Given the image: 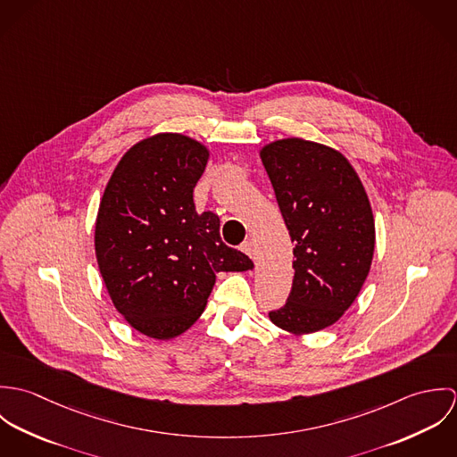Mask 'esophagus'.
<instances>
[{
  "instance_id": "obj_1",
  "label": "esophagus",
  "mask_w": 457,
  "mask_h": 457,
  "mask_svg": "<svg viewBox=\"0 0 457 457\" xmlns=\"http://www.w3.org/2000/svg\"><path fill=\"white\" fill-rule=\"evenodd\" d=\"M241 252L253 259V257H255V246H253V241H245V243L241 245Z\"/></svg>"
}]
</instances>
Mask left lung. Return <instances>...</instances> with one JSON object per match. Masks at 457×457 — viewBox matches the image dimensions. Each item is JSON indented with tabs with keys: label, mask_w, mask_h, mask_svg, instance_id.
I'll use <instances>...</instances> for the list:
<instances>
[{
	"label": "left lung",
	"mask_w": 457,
	"mask_h": 457,
	"mask_svg": "<svg viewBox=\"0 0 457 457\" xmlns=\"http://www.w3.org/2000/svg\"><path fill=\"white\" fill-rule=\"evenodd\" d=\"M262 163L294 243V281L274 326L310 334L332 326L359 295L375 252L366 190L336 149L304 138L263 145Z\"/></svg>",
	"instance_id": "obj_1"
}]
</instances>
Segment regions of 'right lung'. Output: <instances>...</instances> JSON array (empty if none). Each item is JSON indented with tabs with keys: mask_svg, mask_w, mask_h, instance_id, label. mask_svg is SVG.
<instances>
[{
	"mask_svg": "<svg viewBox=\"0 0 457 457\" xmlns=\"http://www.w3.org/2000/svg\"><path fill=\"white\" fill-rule=\"evenodd\" d=\"M207 160L194 138L156 133L123 154L100 200V274L125 320L154 339L195 324L218 272L253 267L221 241L214 212H196L194 188Z\"/></svg>",
	"mask_w": 457,
	"mask_h": 457,
	"instance_id": "right-lung-1",
	"label": "right lung"
}]
</instances>
